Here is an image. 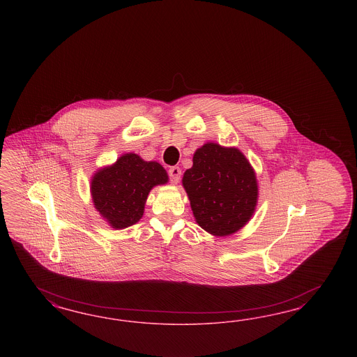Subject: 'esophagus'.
<instances>
[{
  "label": "esophagus",
  "instance_id": "34e87169",
  "mask_svg": "<svg viewBox=\"0 0 357 357\" xmlns=\"http://www.w3.org/2000/svg\"><path fill=\"white\" fill-rule=\"evenodd\" d=\"M169 175H170L172 182H173L174 184H176L181 181L182 170H181L178 166H173V167H170V170H169Z\"/></svg>",
  "mask_w": 357,
  "mask_h": 357
}]
</instances>
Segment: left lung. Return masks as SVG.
I'll return each instance as SVG.
<instances>
[{"label":"left lung","mask_w":357,"mask_h":357,"mask_svg":"<svg viewBox=\"0 0 357 357\" xmlns=\"http://www.w3.org/2000/svg\"><path fill=\"white\" fill-rule=\"evenodd\" d=\"M182 184L195 221L215 237L237 233L257 209V174L236 146L206 142L197 148L192 167L184 172Z\"/></svg>","instance_id":"8db88e82"}]
</instances>
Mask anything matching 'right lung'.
Listing matches in <instances>:
<instances>
[{"instance_id":"add662e5","label":"right lung","mask_w":357,"mask_h":357,"mask_svg":"<svg viewBox=\"0 0 357 357\" xmlns=\"http://www.w3.org/2000/svg\"><path fill=\"white\" fill-rule=\"evenodd\" d=\"M169 182L162 165L126 153L91 176L90 194L100 217L115 230L140 221L151 188Z\"/></svg>"}]
</instances>
